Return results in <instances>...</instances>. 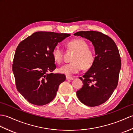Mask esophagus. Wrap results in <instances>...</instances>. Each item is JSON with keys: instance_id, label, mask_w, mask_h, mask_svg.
Segmentation results:
<instances>
[{"instance_id": "34e87169", "label": "esophagus", "mask_w": 133, "mask_h": 133, "mask_svg": "<svg viewBox=\"0 0 133 133\" xmlns=\"http://www.w3.org/2000/svg\"><path fill=\"white\" fill-rule=\"evenodd\" d=\"M66 79L67 80H71V81L74 79V78L72 76H66Z\"/></svg>"}]
</instances>
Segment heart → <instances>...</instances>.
<instances>
[{
	"label": "heart",
	"instance_id": "1",
	"mask_svg": "<svg viewBox=\"0 0 133 133\" xmlns=\"http://www.w3.org/2000/svg\"><path fill=\"white\" fill-rule=\"evenodd\" d=\"M67 48L75 51L72 58V62L61 67L59 72L67 75L78 73L83 67L85 69H89L95 60L94 51L88 48V44L84 39L75 38L67 43ZM52 56L55 62L60 64L63 61V51L59 46H56L52 50Z\"/></svg>",
	"mask_w": 133,
	"mask_h": 133
}]
</instances>
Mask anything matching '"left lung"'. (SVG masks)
I'll return each mask as SVG.
<instances>
[{"mask_svg": "<svg viewBox=\"0 0 133 133\" xmlns=\"http://www.w3.org/2000/svg\"><path fill=\"white\" fill-rule=\"evenodd\" d=\"M91 41L95 51V60L83 78V85L76 92L83 104L93 107L109 99L118 84L121 67L118 49L113 40L99 32L81 31L74 34Z\"/></svg>", "mask_w": 133, "mask_h": 133, "instance_id": "1", "label": "left lung"}]
</instances>
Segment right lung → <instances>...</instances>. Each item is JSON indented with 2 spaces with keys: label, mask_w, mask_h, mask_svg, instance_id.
<instances>
[{
  "label": "right lung",
  "mask_w": 133,
  "mask_h": 133,
  "mask_svg": "<svg viewBox=\"0 0 133 133\" xmlns=\"http://www.w3.org/2000/svg\"><path fill=\"white\" fill-rule=\"evenodd\" d=\"M68 33L37 32L21 41L16 49L12 71L18 92L29 102L44 105L54 99L59 85L66 80L55 69L52 50Z\"/></svg>",
  "instance_id": "1"
}]
</instances>
